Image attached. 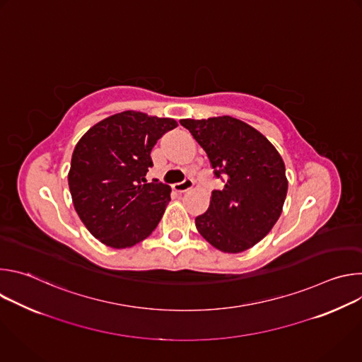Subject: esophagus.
Returning <instances> with one entry per match:
<instances>
[{"mask_svg": "<svg viewBox=\"0 0 362 362\" xmlns=\"http://www.w3.org/2000/svg\"><path fill=\"white\" fill-rule=\"evenodd\" d=\"M193 186H194V182L190 179V177H187V179H185L183 182H179V183H175L172 187H173V190H176V192H180V193H183V192H187V190H190V189H193Z\"/></svg>", "mask_w": 362, "mask_h": 362, "instance_id": "obj_1", "label": "esophagus"}]
</instances>
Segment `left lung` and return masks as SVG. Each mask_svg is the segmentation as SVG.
I'll list each match as a JSON object with an SVG mask.
<instances>
[{"label":"left lung","instance_id":"left-lung-1","mask_svg":"<svg viewBox=\"0 0 362 362\" xmlns=\"http://www.w3.org/2000/svg\"><path fill=\"white\" fill-rule=\"evenodd\" d=\"M203 147L215 176L209 209L194 219L199 233L225 253L247 250L262 240L279 219L288 192L285 163L275 146L255 127L230 117L182 119Z\"/></svg>","mask_w":362,"mask_h":362}]
</instances>
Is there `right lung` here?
Here are the masks:
<instances>
[{"mask_svg": "<svg viewBox=\"0 0 362 362\" xmlns=\"http://www.w3.org/2000/svg\"><path fill=\"white\" fill-rule=\"evenodd\" d=\"M177 122L127 110L90 127L71 156L69 187L88 232L115 249L134 246L156 228L170 186L147 183L150 151Z\"/></svg>", "mask_w": 362, "mask_h": 362, "instance_id": "1", "label": "right lung"}]
</instances>
